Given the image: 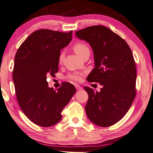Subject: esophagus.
Segmentation results:
<instances>
[{
  "label": "esophagus",
  "mask_w": 153,
  "mask_h": 153,
  "mask_svg": "<svg viewBox=\"0 0 153 153\" xmlns=\"http://www.w3.org/2000/svg\"><path fill=\"white\" fill-rule=\"evenodd\" d=\"M75 87H76V88L77 90V91H79V90H81V89H82V87H81V86L78 85H75Z\"/></svg>",
  "instance_id": "obj_1"
}]
</instances>
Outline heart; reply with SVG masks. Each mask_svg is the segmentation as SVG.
Segmentation results:
<instances>
[{
  "instance_id": "obj_1",
  "label": "heart",
  "mask_w": 153,
  "mask_h": 153,
  "mask_svg": "<svg viewBox=\"0 0 153 153\" xmlns=\"http://www.w3.org/2000/svg\"><path fill=\"white\" fill-rule=\"evenodd\" d=\"M74 50L80 57L83 58L85 54L90 53V49L88 46L83 42H77L74 46ZM64 53H61L59 57V62L61 63L64 59ZM83 74L80 72H76L73 74H70L68 76V79L74 81H79L81 79Z\"/></svg>"
}]
</instances>
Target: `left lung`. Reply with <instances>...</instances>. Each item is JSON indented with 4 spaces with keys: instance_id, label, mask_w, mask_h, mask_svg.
<instances>
[{
    "instance_id": "1",
    "label": "left lung",
    "mask_w": 153,
    "mask_h": 153,
    "mask_svg": "<svg viewBox=\"0 0 153 153\" xmlns=\"http://www.w3.org/2000/svg\"><path fill=\"white\" fill-rule=\"evenodd\" d=\"M92 47L95 68L87 80L99 83L100 92L85 87L88 94L86 114L93 123L109 127L123 118L136 96V69L130 47L118 35L101 25L76 32Z\"/></svg>"
}]
</instances>
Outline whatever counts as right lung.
Instances as JSON below:
<instances>
[{
  "label": "right lung",
  "instance_id": "obj_1",
  "mask_svg": "<svg viewBox=\"0 0 153 153\" xmlns=\"http://www.w3.org/2000/svg\"><path fill=\"white\" fill-rule=\"evenodd\" d=\"M72 38V31L39 30L22 43L15 55L13 80L17 100L26 117L39 126L51 127L60 121L62 109L76 92L70 83L56 91L46 81L47 76L58 72L61 50Z\"/></svg>",
  "mask_w": 153,
  "mask_h": 153
}]
</instances>
